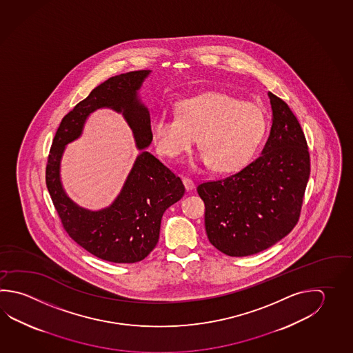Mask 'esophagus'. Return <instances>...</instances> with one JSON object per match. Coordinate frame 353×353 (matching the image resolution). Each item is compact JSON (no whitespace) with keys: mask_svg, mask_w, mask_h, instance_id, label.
<instances>
[{"mask_svg":"<svg viewBox=\"0 0 353 353\" xmlns=\"http://www.w3.org/2000/svg\"><path fill=\"white\" fill-rule=\"evenodd\" d=\"M183 183H184V185H185V189L188 192H190V190H192V189L195 188V184H194V181H192L190 178H183Z\"/></svg>","mask_w":353,"mask_h":353,"instance_id":"obj_1","label":"esophagus"}]
</instances>
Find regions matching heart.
<instances>
[{
	"label": "heart",
	"mask_w": 353,
	"mask_h": 353,
	"mask_svg": "<svg viewBox=\"0 0 353 353\" xmlns=\"http://www.w3.org/2000/svg\"><path fill=\"white\" fill-rule=\"evenodd\" d=\"M176 116H158L150 124L158 153L178 158L198 137L200 161L215 172L243 167L266 132V118L255 103L223 92H208L176 103Z\"/></svg>",
	"instance_id": "obj_1"
}]
</instances>
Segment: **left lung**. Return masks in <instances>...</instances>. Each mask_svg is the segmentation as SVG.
Listing matches in <instances>:
<instances>
[{
    "instance_id": "obj_1",
    "label": "left lung",
    "mask_w": 353,
    "mask_h": 353,
    "mask_svg": "<svg viewBox=\"0 0 353 353\" xmlns=\"http://www.w3.org/2000/svg\"><path fill=\"white\" fill-rule=\"evenodd\" d=\"M272 125L261 155L240 172L198 185L209 241L229 256L254 255L295 228L310 178L301 125L281 98L268 93Z\"/></svg>"
}]
</instances>
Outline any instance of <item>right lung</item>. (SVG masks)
<instances>
[{"instance_id":"right-lung-1","label":"right lung","mask_w":353,"mask_h":353,"mask_svg":"<svg viewBox=\"0 0 353 353\" xmlns=\"http://www.w3.org/2000/svg\"><path fill=\"white\" fill-rule=\"evenodd\" d=\"M149 73L145 70L123 73L92 90L63 117L47 159L46 185L64 230L79 246L109 263H134L145 259L159 240L163 214L185 192L179 176L145 152L153 135L150 116L138 99V90ZM104 106L123 112L141 153L114 204L90 212L65 195L59 163L63 145L80 134L86 117Z\"/></svg>"}]
</instances>
